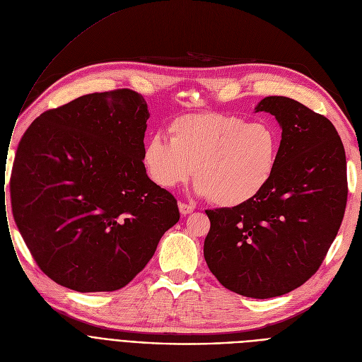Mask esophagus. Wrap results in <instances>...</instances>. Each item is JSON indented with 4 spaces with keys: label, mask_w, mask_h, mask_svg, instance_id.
Returning a JSON list of instances; mask_svg holds the SVG:
<instances>
[{
    "label": "esophagus",
    "mask_w": 362,
    "mask_h": 362,
    "mask_svg": "<svg viewBox=\"0 0 362 362\" xmlns=\"http://www.w3.org/2000/svg\"><path fill=\"white\" fill-rule=\"evenodd\" d=\"M178 209H180V211H181V215H184V216H185V215H189L191 211L194 210L193 206L187 204V203H180V204H178Z\"/></svg>",
    "instance_id": "34e87169"
}]
</instances>
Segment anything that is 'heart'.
<instances>
[{
    "label": "heart",
    "mask_w": 362,
    "mask_h": 362,
    "mask_svg": "<svg viewBox=\"0 0 362 362\" xmlns=\"http://www.w3.org/2000/svg\"><path fill=\"white\" fill-rule=\"evenodd\" d=\"M171 140L148 137L141 160L156 185L173 189L194 169L197 193L219 207H238L259 197L274 175L281 136L267 122L206 112L182 115L169 125Z\"/></svg>",
    "instance_id": "obj_1"
}]
</instances>
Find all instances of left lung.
<instances>
[{
	"label": "left lung",
	"mask_w": 362,
	"mask_h": 362,
	"mask_svg": "<svg viewBox=\"0 0 362 362\" xmlns=\"http://www.w3.org/2000/svg\"><path fill=\"white\" fill-rule=\"evenodd\" d=\"M254 110L281 125L278 165L259 197L206 210L204 260L226 289L266 300L301 286L323 263L345 215L346 156L334 125L298 100L267 96Z\"/></svg>",
	"instance_id": "8db88e82"
}]
</instances>
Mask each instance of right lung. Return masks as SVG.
I'll list each match as a JSON object with an SVG mask.
<instances>
[{
  "mask_svg": "<svg viewBox=\"0 0 362 362\" xmlns=\"http://www.w3.org/2000/svg\"><path fill=\"white\" fill-rule=\"evenodd\" d=\"M148 117L134 90L90 93L40 114L21 137L13 216L36 264L58 285L124 288L180 221L175 197L143 166Z\"/></svg>",
  "mask_w": 362,
  "mask_h": 362,
  "instance_id": "1",
  "label": "right lung"
}]
</instances>
